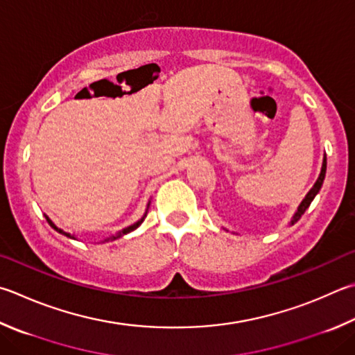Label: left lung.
<instances>
[{
	"mask_svg": "<svg viewBox=\"0 0 355 355\" xmlns=\"http://www.w3.org/2000/svg\"><path fill=\"white\" fill-rule=\"evenodd\" d=\"M324 175H326V157L323 158V166H321V172H320V177H318V180H317V182H315L313 188L307 192V196L304 197V200H302L301 205L298 206V209H296L295 216H293V218H292V222H290V223L293 225L295 222H298L300 218H301V216L304 214V211L309 208V206H311L312 200H313V198H315V196H317L318 192H320L321 186H323V182H324Z\"/></svg>",
	"mask_w": 355,
	"mask_h": 355,
	"instance_id": "8db88e82",
	"label": "left lung"
}]
</instances>
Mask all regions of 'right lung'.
Returning <instances> with one entry per match:
<instances>
[{
	"mask_svg": "<svg viewBox=\"0 0 355 355\" xmlns=\"http://www.w3.org/2000/svg\"><path fill=\"white\" fill-rule=\"evenodd\" d=\"M149 205H150V203H149ZM149 205H147V208H149ZM146 216H147V212H146V214H144L143 217H141V218H139V220H138L137 223H133V225H130V227H127V228H124V230H122V231H119V233H118V234H116V236H112V237H108V239H105V242H108V241H114V239H118V237H121V236H124V234H127V233H130V231H133V230H137V228L139 227V225L144 222V218H146ZM44 217H46V220H48V223L51 225V227H53V228H54L55 231H59V233H60V234H63V236H67V237H71V239H76V237H74L73 234H69V233H65V231H62L60 228H57V227H55V225L53 223V220H51V218H49L48 216H44Z\"/></svg>",
	"mask_w": 355,
	"mask_h": 355,
	"instance_id": "right-lung-1",
	"label": "right lung"
}]
</instances>
